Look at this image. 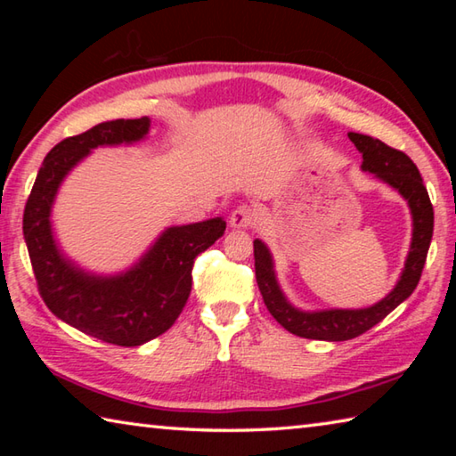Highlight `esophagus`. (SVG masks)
Wrapping results in <instances>:
<instances>
[{
	"label": "esophagus",
	"instance_id": "obj_1",
	"mask_svg": "<svg viewBox=\"0 0 456 456\" xmlns=\"http://www.w3.org/2000/svg\"><path fill=\"white\" fill-rule=\"evenodd\" d=\"M253 221H256V211H253L249 205H239L237 209L231 213L229 225L233 229H247L253 225Z\"/></svg>",
	"mask_w": 456,
	"mask_h": 456
}]
</instances>
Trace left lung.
Listing matches in <instances>:
<instances>
[{"mask_svg": "<svg viewBox=\"0 0 456 456\" xmlns=\"http://www.w3.org/2000/svg\"><path fill=\"white\" fill-rule=\"evenodd\" d=\"M348 138L362 154V171L374 175L400 192L408 203L412 215V239L411 249L404 261L403 273L388 296L380 302L358 310H299L285 296L280 281H277L273 256L269 247L256 239L253 241V256H256V277L261 296L267 305L269 314L281 323V326L299 338L307 339H326V342H344L360 334H364L378 322H382L395 307H398L419 285L424 261L432 239V227H435V211H432L427 187H424L419 168L406 157L404 152L390 149L378 138L368 134L348 133Z\"/></svg>", "mask_w": 456, "mask_h": 456, "instance_id": "8db88e82", "label": "left lung"}]
</instances>
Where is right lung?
Returning <instances> with one entry per match:
<instances>
[{
    "instance_id": "1",
    "label": "right lung",
    "mask_w": 456,
    "mask_h": 456,
    "mask_svg": "<svg viewBox=\"0 0 456 456\" xmlns=\"http://www.w3.org/2000/svg\"><path fill=\"white\" fill-rule=\"evenodd\" d=\"M151 118L110 120L58 142L44 159L24 211V239L37 289L58 320L117 346H141L173 326L191 293L192 261L223 235V217L167 227L125 272L94 273L61 251L52 207L74 167L98 146H130Z\"/></svg>"
}]
</instances>
